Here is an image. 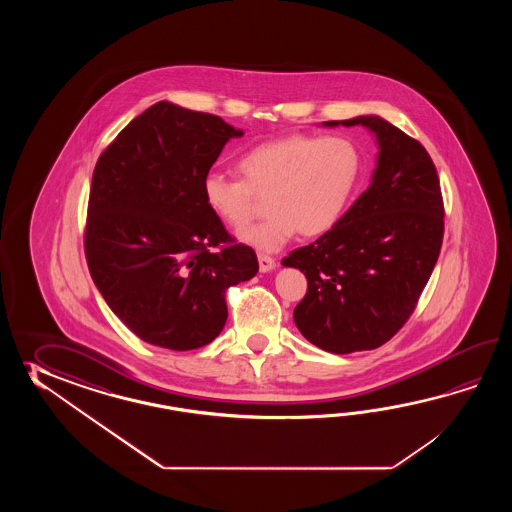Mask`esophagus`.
Listing matches in <instances>:
<instances>
[{"label": "esophagus", "instance_id": "obj_1", "mask_svg": "<svg viewBox=\"0 0 512 512\" xmlns=\"http://www.w3.org/2000/svg\"><path fill=\"white\" fill-rule=\"evenodd\" d=\"M258 263H260V271L261 272H269L276 267V261L271 256H267V254H258Z\"/></svg>", "mask_w": 512, "mask_h": 512}]
</instances>
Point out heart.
Returning <instances> with one entry per match:
<instances>
[{
  "instance_id": "heart-1",
  "label": "heart",
  "mask_w": 512,
  "mask_h": 512,
  "mask_svg": "<svg viewBox=\"0 0 512 512\" xmlns=\"http://www.w3.org/2000/svg\"><path fill=\"white\" fill-rule=\"evenodd\" d=\"M360 168L359 146L349 137L291 133L243 153L238 161L243 179L205 175L203 197L216 218L240 229L256 214L258 197L269 196L271 214L241 230L240 238L260 251H278L298 230L311 238L337 225L359 183Z\"/></svg>"
}]
</instances>
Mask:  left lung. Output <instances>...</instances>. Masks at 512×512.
<instances>
[{"label":"left lung","instance_id":"1","mask_svg":"<svg viewBox=\"0 0 512 512\" xmlns=\"http://www.w3.org/2000/svg\"><path fill=\"white\" fill-rule=\"evenodd\" d=\"M377 135L371 185L333 229L283 258L307 278L294 324L311 344L346 355L388 342L414 313L445 232L434 161L419 141L368 115L329 120Z\"/></svg>","mask_w":512,"mask_h":512}]
</instances>
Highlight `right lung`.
Masks as SVG:
<instances>
[{
    "mask_svg": "<svg viewBox=\"0 0 512 512\" xmlns=\"http://www.w3.org/2000/svg\"><path fill=\"white\" fill-rule=\"evenodd\" d=\"M243 131L161 100L98 157L87 203V267L109 309L137 337L188 351L218 337L225 293L258 272L203 197V179Z\"/></svg>",
    "mask_w": 512,
    "mask_h": 512,
    "instance_id": "obj_1",
    "label": "right lung"
}]
</instances>
